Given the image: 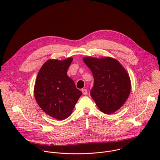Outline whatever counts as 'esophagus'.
<instances>
[{"instance_id": "obj_1", "label": "esophagus", "mask_w": 160, "mask_h": 160, "mask_svg": "<svg viewBox=\"0 0 160 160\" xmlns=\"http://www.w3.org/2000/svg\"><path fill=\"white\" fill-rule=\"evenodd\" d=\"M82 93L83 94V95H85V96L87 94V89H85V88H83V89H82Z\"/></svg>"}]
</instances>
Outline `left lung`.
Here are the masks:
<instances>
[{"mask_svg":"<svg viewBox=\"0 0 160 160\" xmlns=\"http://www.w3.org/2000/svg\"><path fill=\"white\" fill-rule=\"evenodd\" d=\"M83 62L94 77L90 94L99 109L107 115L117 111L125 102L131 90L130 80L124 68L109 57H85Z\"/></svg>","mask_w":160,"mask_h":160,"instance_id":"obj_1","label":"left lung"}]
</instances>
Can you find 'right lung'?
I'll return each instance as SVG.
<instances>
[{
  "label": "right lung",
  "mask_w": 160,
  "mask_h": 160,
  "mask_svg": "<svg viewBox=\"0 0 160 160\" xmlns=\"http://www.w3.org/2000/svg\"><path fill=\"white\" fill-rule=\"evenodd\" d=\"M72 61V58L48 60L40 68L35 82L34 95L38 104L45 113L59 120L71 115L82 94L67 75Z\"/></svg>",
  "instance_id": "add662e5"
}]
</instances>
